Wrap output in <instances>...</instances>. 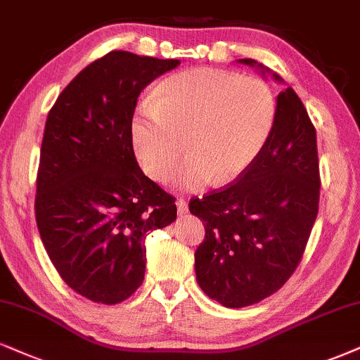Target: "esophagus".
Wrapping results in <instances>:
<instances>
[{"mask_svg": "<svg viewBox=\"0 0 360 360\" xmlns=\"http://www.w3.org/2000/svg\"><path fill=\"white\" fill-rule=\"evenodd\" d=\"M176 206H177V214H179V216H183V214L188 212V204H186V201H184L183 198L177 199Z\"/></svg>", "mask_w": 360, "mask_h": 360, "instance_id": "34e87169", "label": "esophagus"}]
</instances>
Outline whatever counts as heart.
<instances>
[{
	"label": "heart",
	"mask_w": 360,
	"mask_h": 360,
	"mask_svg": "<svg viewBox=\"0 0 360 360\" xmlns=\"http://www.w3.org/2000/svg\"><path fill=\"white\" fill-rule=\"evenodd\" d=\"M277 103L269 86L229 71L195 68L176 72L131 117V143L141 169L156 181L172 176L181 189L199 191L216 179L229 184L251 167L269 141Z\"/></svg>",
	"instance_id": "b5f03b06"
}]
</instances>
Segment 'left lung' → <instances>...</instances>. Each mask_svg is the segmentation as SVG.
I'll return each instance as SVG.
<instances>
[{
  "label": "left lung",
  "instance_id": "obj_1",
  "mask_svg": "<svg viewBox=\"0 0 360 360\" xmlns=\"http://www.w3.org/2000/svg\"><path fill=\"white\" fill-rule=\"evenodd\" d=\"M319 194L316 127L288 88L277 96L274 129L256 162L226 188L191 199L189 211L206 229L194 252L199 288L234 309L277 292L306 251Z\"/></svg>",
  "mask_w": 360,
  "mask_h": 360
}]
</instances>
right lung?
Returning a JSON list of instances; mask_svg holds the SVG:
<instances>
[{"label": "right lung", "instance_id": "1", "mask_svg": "<svg viewBox=\"0 0 360 360\" xmlns=\"http://www.w3.org/2000/svg\"><path fill=\"white\" fill-rule=\"evenodd\" d=\"M179 59L111 51L49 109L36 176V224L70 288L120 304L143 284L144 239L176 219V198L144 176L131 143L141 91Z\"/></svg>", "mask_w": 360, "mask_h": 360}]
</instances>
